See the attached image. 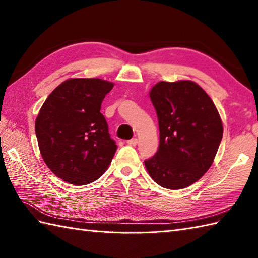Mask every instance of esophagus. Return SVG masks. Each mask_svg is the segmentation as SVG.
<instances>
[{
  "label": "esophagus",
  "mask_w": 258,
  "mask_h": 258,
  "mask_svg": "<svg viewBox=\"0 0 258 258\" xmlns=\"http://www.w3.org/2000/svg\"><path fill=\"white\" fill-rule=\"evenodd\" d=\"M139 143V140L138 139H132V140H128L127 141V144L131 146H136Z\"/></svg>",
  "instance_id": "1"
}]
</instances>
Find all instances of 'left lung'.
I'll return each instance as SVG.
<instances>
[{
    "label": "left lung",
    "instance_id": "obj_1",
    "mask_svg": "<svg viewBox=\"0 0 258 258\" xmlns=\"http://www.w3.org/2000/svg\"><path fill=\"white\" fill-rule=\"evenodd\" d=\"M160 127V146L146 160L150 176L168 189L197 182L214 162L223 138L215 104L193 81L158 82L150 91Z\"/></svg>",
    "mask_w": 258,
    "mask_h": 258
}]
</instances>
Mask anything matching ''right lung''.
Masks as SVG:
<instances>
[{"instance_id": "obj_1", "label": "right lung", "mask_w": 258, "mask_h": 258, "mask_svg": "<svg viewBox=\"0 0 258 258\" xmlns=\"http://www.w3.org/2000/svg\"><path fill=\"white\" fill-rule=\"evenodd\" d=\"M101 79H70L47 96L35 120L38 149L47 167L73 185L105 173L117 146L108 133L101 104L113 89Z\"/></svg>"}]
</instances>
